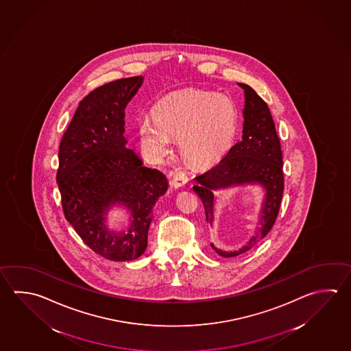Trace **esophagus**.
<instances>
[{
  "label": "esophagus",
  "instance_id": "1",
  "mask_svg": "<svg viewBox=\"0 0 351 351\" xmlns=\"http://www.w3.org/2000/svg\"><path fill=\"white\" fill-rule=\"evenodd\" d=\"M171 183H172V186H174V188L184 186V185L188 183V177H186V174H185L183 171L176 169V171L172 173Z\"/></svg>",
  "mask_w": 351,
  "mask_h": 351
}]
</instances>
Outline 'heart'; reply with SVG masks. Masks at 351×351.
<instances>
[{
	"mask_svg": "<svg viewBox=\"0 0 351 351\" xmlns=\"http://www.w3.org/2000/svg\"><path fill=\"white\" fill-rule=\"evenodd\" d=\"M153 117L138 123L141 142L154 160L171 151L178 137L180 152L191 165H214L228 152L237 126V110L228 96L204 90H182L160 100Z\"/></svg>",
	"mask_w": 351,
	"mask_h": 351,
	"instance_id": "heart-1",
	"label": "heart"
}]
</instances>
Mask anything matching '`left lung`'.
Here are the masks:
<instances>
[{
	"instance_id": "8db88e82",
	"label": "left lung",
	"mask_w": 351,
	"mask_h": 351,
	"mask_svg": "<svg viewBox=\"0 0 351 351\" xmlns=\"http://www.w3.org/2000/svg\"><path fill=\"white\" fill-rule=\"evenodd\" d=\"M237 85L245 93L243 138L230 148L217 166L195 177L197 184L193 189L203 202L205 219L211 228L215 219V191L245 185H260L265 191V197L255 234L247 243L237 250H223L215 243H210L217 255L223 257L247 254L261 243L278 215L285 186L280 138L267 104L249 85Z\"/></svg>"
}]
</instances>
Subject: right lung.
<instances>
[{
    "instance_id": "1",
    "label": "right lung",
    "mask_w": 351,
    "mask_h": 351,
    "mask_svg": "<svg viewBox=\"0 0 351 351\" xmlns=\"http://www.w3.org/2000/svg\"><path fill=\"white\" fill-rule=\"evenodd\" d=\"M143 83L126 77L93 90L79 104L59 146L57 183L64 215L96 254L111 261H132L147 249L156 202L168 189L158 169L143 165L125 138V108ZM128 210L123 230L107 215Z\"/></svg>"
}]
</instances>
